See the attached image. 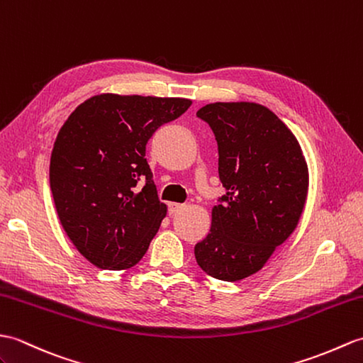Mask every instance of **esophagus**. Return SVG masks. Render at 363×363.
<instances>
[{
  "label": "esophagus",
  "instance_id": "obj_1",
  "mask_svg": "<svg viewBox=\"0 0 363 363\" xmlns=\"http://www.w3.org/2000/svg\"><path fill=\"white\" fill-rule=\"evenodd\" d=\"M184 208H185L184 204H178V202H172V204L168 206V213L176 215L178 212H181V210H184Z\"/></svg>",
  "mask_w": 363,
  "mask_h": 363
}]
</instances>
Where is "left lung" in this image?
I'll return each mask as SVG.
<instances>
[{
	"label": "left lung",
	"instance_id": "left-lung-1",
	"mask_svg": "<svg viewBox=\"0 0 363 363\" xmlns=\"http://www.w3.org/2000/svg\"><path fill=\"white\" fill-rule=\"evenodd\" d=\"M218 142L225 189L212 208L207 237L195 246L199 267L216 280L240 281L264 267L297 229L309 170L297 138L255 102H215L196 113Z\"/></svg>",
	"mask_w": 363,
	"mask_h": 363
}]
</instances>
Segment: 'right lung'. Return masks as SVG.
I'll use <instances>...</instances> for the list:
<instances>
[{
	"label": "right lung",
	"instance_id": "obj_1",
	"mask_svg": "<svg viewBox=\"0 0 363 363\" xmlns=\"http://www.w3.org/2000/svg\"><path fill=\"white\" fill-rule=\"evenodd\" d=\"M190 99L97 94L67 117L50 155L49 182L63 229L89 263L109 271L138 264L164 218L145 147ZM146 179L142 191L137 182Z\"/></svg>",
	"mask_w": 363,
	"mask_h": 363
}]
</instances>
